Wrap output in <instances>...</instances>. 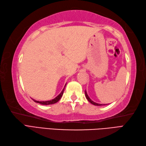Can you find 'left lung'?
Masks as SVG:
<instances>
[{
    "instance_id": "1",
    "label": "left lung",
    "mask_w": 146,
    "mask_h": 146,
    "mask_svg": "<svg viewBox=\"0 0 146 146\" xmlns=\"http://www.w3.org/2000/svg\"><path fill=\"white\" fill-rule=\"evenodd\" d=\"M85 96H86V98H87V100H88V102H90L91 104H93V105H95V106H102V105H103V104L96 103L94 102L93 101H92V100L90 99V98L88 96V94H87V92H86V91H85Z\"/></svg>"
}]
</instances>
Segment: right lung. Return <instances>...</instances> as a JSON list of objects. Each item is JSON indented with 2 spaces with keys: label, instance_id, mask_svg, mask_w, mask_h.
<instances>
[{
  "label": "right lung",
  "instance_id": "obj_1",
  "mask_svg": "<svg viewBox=\"0 0 146 146\" xmlns=\"http://www.w3.org/2000/svg\"><path fill=\"white\" fill-rule=\"evenodd\" d=\"M66 85V84H65ZM65 86H64V88L63 89V90L62 91L61 93L59 94L57 96H56V98H55L54 99H53L52 100H50V101H45V102H39V101H36L34 99H32L36 103H40V104H41V105H52V104H54L56 102H58L59 100H60V98H62V95H63V93H64V89H65Z\"/></svg>",
  "mask_w": 146,
  "mask_h": 146
}]
</instances>
